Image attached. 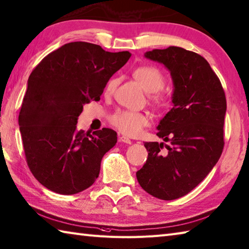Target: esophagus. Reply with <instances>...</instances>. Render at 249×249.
<instances>
[{
	"label": "esophagus",
	"mask_w": 249,
	"mask_h": 249,
	"mask_svg": "<svg viewBox=\"0 0 249 249\" xmlns=\"http://www.w3.org/2000/svg\"><path fill=\"white\" fill-rule=\"evenodd\" d=\"M119 141H120V142H124V143H127V144L131 143V140L128 137H126V136H124V135L119 136Z\"/></svg>",
	"instance_id": "obj_1"
}]
</instances>
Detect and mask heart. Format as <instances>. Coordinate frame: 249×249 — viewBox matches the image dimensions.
I'll list each match as a JSON object with an SVG mask.
<instances>
[{
  "label": "heart",
  "mask_w": 249,
  "mask_h": 249,
  "mask_svg": "<svg viewBox=\"0 0 249 249\" xmlns=\"http://www.w3.org/2000/svg\"><path fill=\"white\" fill-rule=\"evenodd\" d=\"M133 75L145 91L153 94L151 96V99L154 104L160 108L163 107L164 99L159 94V91L164 89L165 80L160 71L151 66H141L136 68L133 72ZM116 85H118V79L113 77L106 86L107 94H112ZM154 92H156L155 94H154ZM110 122L121 133L128 136H137L141 133L143 127L150 124V116L145 113H141V112L120 110L111 115Z\"/></svg>",
  "instance_id": "1"
}]
</instances>
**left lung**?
<instances>
[{
  "label": "left lung",
  "mask_w": 249,
  "mask_h": 249,
  "mask_svg": "<svg viewBox=\"0 0 249 249\" xmlns=\"http://www.w3.org/2000/svg\"><path fill=\"white\" fill-rule=\"evenodd\" d=\"M144 57L169 70L174 107L157 127L169 143L144 142L148 159L136 176L145 192L172 201L191 192L220 159L227 99L220 80L198 53L169 46Z\"/></svg>",
  "instance_id": "1"
}]
</instances>
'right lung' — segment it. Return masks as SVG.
Wrapping results in <instances>:
<instances>
[{
  "instance_id": "1",
  "label": "right lung",
  "mask_w": 249,
  "mask_h": 249,
  "mask_svg": "<svg viewBox=\"0 0 249 249\" xmlns=\"http://www.w3.org/2000/svg\"><path fill=\"white\" fill-rule=\"evenodd\" d=\"M129 52L110 53L87 42H71L48 53L28 80L18 116L27 164L51 191L79 193L98 178L116 131L77 130L83 106L99 101L107 83L128 61Z\"/></svg>"
}]
</instances>
